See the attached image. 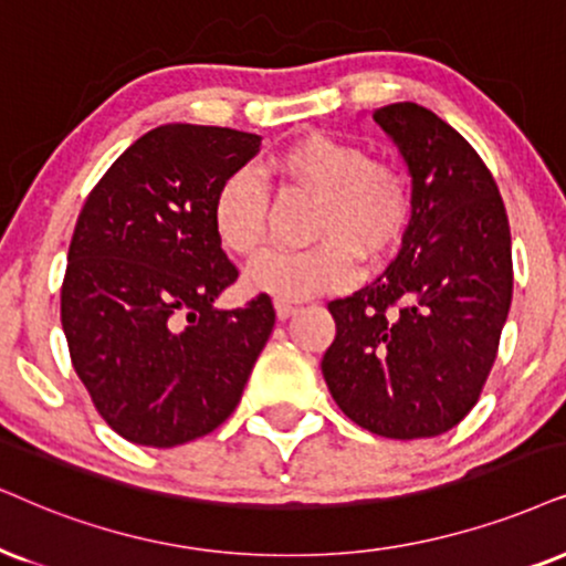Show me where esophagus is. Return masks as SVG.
Here are the masks:
<instances>
[{"mask_svg":"<svg viewBox=\"0 0 566 566\" xmlns=\"http://www.w3.org/2000/svg\"><path fill=\"white\" fill-rule=\"evenodd\" d=\"M274 307H276V318H282V321L290 318L292 313L297 311V305L295 303H287V300H276Z\"/></svg>","mask_w":566,"mask_h":566,"instance_id":"34e87169","label":"esophagus"}]
</instances>
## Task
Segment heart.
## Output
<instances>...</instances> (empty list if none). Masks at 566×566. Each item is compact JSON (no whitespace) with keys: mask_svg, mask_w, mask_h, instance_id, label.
<instances>
[{"mask_svg":"<svg viewBox=\"0 0 566 566\" xmlns=\"http://www.w3.org/2000/svg\"><path fill=\"white\" fill-rule=\"evenodd\" d=\"M271 175L282 188L318 196L307 250H271L245 274V290L300 300L353 282L357 255L378 266L395 255L415 219V182L402 164L370 159L368 148L326 133H307L271 154ZM211 227L227 253L250 259L269 232V192L250 169L221 180Z\"/></svg>","mask_w":566,"mask_h":566,"instance_id":"obj_1","label":"heart"}]
</instances>
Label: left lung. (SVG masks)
<instances>
[{
    "mask_svg": "<svg viewBox=\"0 0 566 566\" xmlns=\"http://www.w3.org/2000/svg\"><path fill=\"white\" fill-rule=\"evenodd\" d=\"M415 182V219L376 282L328 300L321 370L339 410L386 439H431L473 410L512 303V238L478 151L426 106H381Z\"/></svg>",
    "mask_w": 566,
    "mask_h": 566,
    "instance_id": "1",
    "label": "left lung"
}]
</instances>
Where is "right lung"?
Wrapping results in <instances>:
<instances>
[{
    "label": "right lung",
    "mask_w": 566,
    "mask_h": 566,
    "mask_svg": "<svg viewBox=\"0 0 566 566\" xmlns=\"http://www.w3.org/2000/svg\"><path fill=\"white\" fill-rule=\"evenodd\" d=\"M259 146L230 127L161 125L85 198L62 328L93 407L127 441L169 449L219 428L274 328L269 295L213 307L240 271L213 234L211 203Z\"/></svg>",
    "instance_id": "add662e5"
}]
</instances>
